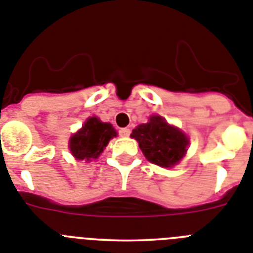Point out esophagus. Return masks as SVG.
Instances as JSON below:
<instances>
[{"label": "esophagus", "mask_w": 253, "mask_h": 253, "mask_svg": "<svg viewBox=\"0 0 253 253\" xmlns=\"http://www.w3.org/2000/svg\"><path fill=\"white\" fill-rule=\"evenodd\" d=\"M119 134L122 135V137H129L130 135V129L129 128H122L119 130Z\"/></svg>", "instance_id": "obj_1"}]
</instances>
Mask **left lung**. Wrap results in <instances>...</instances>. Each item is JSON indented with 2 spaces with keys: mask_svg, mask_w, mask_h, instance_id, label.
Segmentation results:
<instances>
[{
  "mask_svg": "<svg viewBox=\"0 0 253 253\" xmlns=\"http://www.w3.org/2000/svg\"><path fill=\"white\" fill-rule=\"evenodd\" d=\"M131 138L137 139L146 159L163 168L178 164L187 152L188 138L171 126L161 116H151L150 122L133 129Z\"/></svg>",
  "mask_w": 253,
  "mask_h": 253,
  "instance_id": "obj_1",
  "label": "left lung"
}]
</instances>
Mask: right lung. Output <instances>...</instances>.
<instances>
[{"instance_id": "add662e5", "label": "right lung", "mask_w": 253, "mask_h": 253, "mask_svg": "<svg viewBox=\"0 0 253 253\" xmlns=\"http://www.w3.org/2000/svg\"><path fill=\"white\" fill-rule=\"evenodd\" d=\"M114 137H116V130L111 124L102 123L97 118H89L83 128L70 138L69 148L77 160L92 161L100 156Z\"/></svg>"}]
</instances>
